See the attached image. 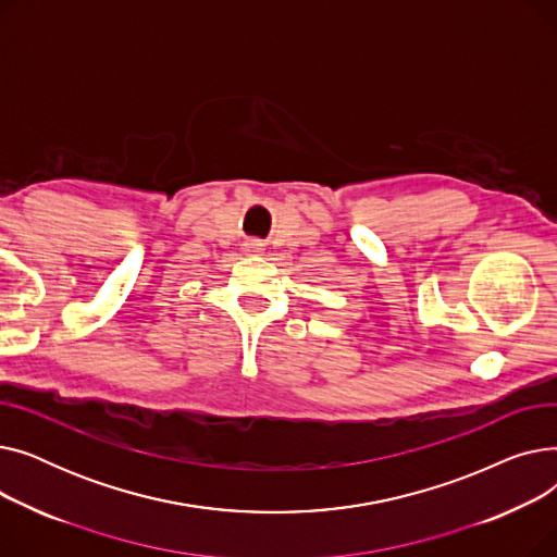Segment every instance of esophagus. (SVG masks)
Here are the masks:
<instances>
[{
  "label": "esophagus",
  "mask_w": 557,
  "mask_h": 557,
  "mask_svg": "<svg viewBox=\"0 0 557 557\" xmlns=\"http://www.w3.org/2000/svg\"><path fill=\"white\" fill-rule=\"evenodd\" d=\"M246 246H248V252H261V250H263V244H261V242H257V239L248 242Z\"/></svg>",
  "instance_id": "1"
}]
</instances>
